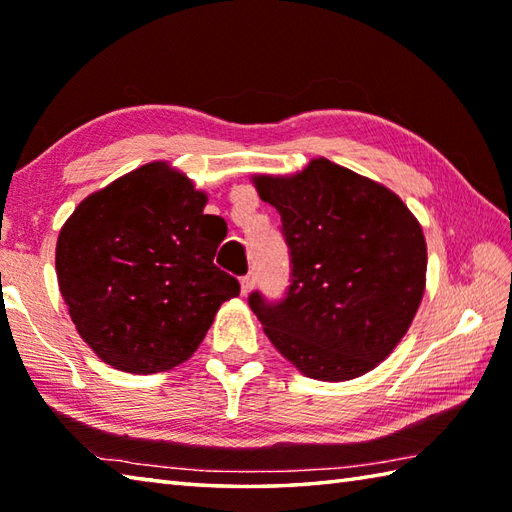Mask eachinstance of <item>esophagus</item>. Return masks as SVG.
<instances>
[{
  "mask_svg": "<svg viewBox=\"0 0 512 512\" xmlns=\"http://www.w3.org/2000/svg\"><path fill=\"white\" fill-rule=\"evenodd\" d=\"M253 284H255V277L253 275H244L242 281H239V286H242V295L246 297L250 290H253Z\"/></svg>",
  "mask_w": 512,
  "mask_h": 512,
  "instance_id": "obj_1",
  "label": "esophagus"
}]
</instances>
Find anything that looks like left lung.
Returning <instances> with one entry per match:
<instances>
[{
    "instance_id": "1",
    "label": "left lung",
    "mask_w": 512,
    "mask_h": 512,
    "mask_svg": "<svg viewBox=\"0 0 512 512\" xmlns=\"http://www.w3.org/2000/svg\"><path fill=\"white\" fill-rule=\"evenodd\" d=\"M290 248L286 297L250 310L281 356L317 380L367 374L394 352L427 281L422 226L394 191L314 158L295 176H255Z\"/></svg>"
}]
</instances>
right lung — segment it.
<instances>
[{"label":"right lung","instance_id":"1","mask_svg":"<svg viewBox=\"0 0 512 512\" xmlns=\"http://www.w3.org/2000/svg\"><path fill=\"white\" fill-rule=\"evenodd\" d=\"M169 162L88 195L57 239V279L76 332L121 372L158 374L198 350L237 279L213 264L226 222Z\"/></svg>","mask_w":512,"mask_h":512}]
</instances>
